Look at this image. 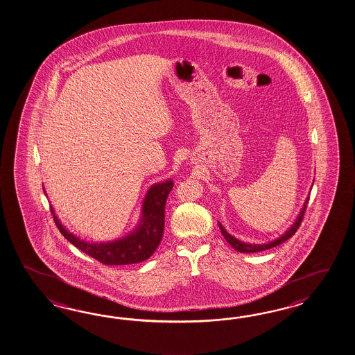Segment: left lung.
<instances>
[{"label": "left lung", "mask_w": 355, "mask_h": 355, "mask_svg": "<svg viewBox=\"0 0 355 355\" xmlns=\"http://www.w3.org/2000/svg\"><path fill=\"white\" fill-rule=\"evenodd\" d=\"M308 201H309V198L305 200L303 209H302L299 216L296 218V222H295L294 225H291V228L287 230V232H286L285 234H282L279 239H277L275 241L269 242V243H264V245L245 243V242L239 241L237 239H234V236H231V234H228L225 228H223V225H220V223H219V228H220L222 234L225 236L227 242L234 248V250L240 251V252H257V251L268 250V249H272V248H276L278 245H281L282 242L287 241L290 237L294 236L295 232L297 231V228L300 227L302 222H303L304 214H305V210H306V207H308Z\"/></svg>", "instance_id": "obj_1"}]
</instances>
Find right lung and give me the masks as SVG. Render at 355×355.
<instances>
[{
    "instance_id": "add662e5",
    "label": "right lung",
    "mask_w": 355,
    "mask_h": 355,
    "mask_svg": "<svg viewBox=\"0 0 355 355\" xmlns=\"http://www.w3.org/2000/svg\"><path fill=\"white\" fill-rule=\"evenodd\" d=\"M173 181H165L153 186L142 205V219L139 227L130 236L118 241L106 243H89L79 240L74 234H69L59 219L53 214L55 225L59 228L61 234L79 250L86 252L87 255L98 260L105 266H123L135 264L150 258L164 234L165 202L169 192L173 187Z\"/></svg>"
}]
</instances>
